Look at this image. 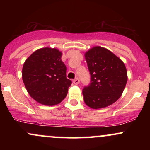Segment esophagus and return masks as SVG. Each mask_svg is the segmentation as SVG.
<instances>
[{"instance_id": "34e87169", "label": "esophagus", "mask_w": 150, "mask_h": 150, "mask_svg": "<svg viewBox=\"0 0 150 150\" xmlns=\"http://www.w3.org/2000/svg\"><path fill=\"white\" fill-rule=\"evenodd\" d=\"M79 83H80V80L78 78H75L73 80V84H75V85H78Z\"/></svg>"}]
</instances>
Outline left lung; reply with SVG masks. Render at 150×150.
Returning <instances> with one entry per match:
<instances>
[{
    "mask_svg": "<svg viewBox=\"0 0 150 150\" xmlns=\"http://www.w3.org/2000/svg\"><path fill=\"white\" fill-rule=\"evenodd\" d=\"M91 81L82 89L85 104L94 109L110 106L119 99L128 76L123 62L109 50L95 46L85 53Z\"/></svg>",
    "mask_w": 150,
    "mask_h": 150,
    "instance_id": "8db88e82",
    "label": "left lung"
}]
</instances>
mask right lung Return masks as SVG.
Returning a JSON list of instances; mask_svg holds the SVG:
<instances>
[{
	"label": "right lung",
	"mask_w": 150,
	"mask_h": 150,
	"mask_svg": "<svg viewBox=\"0 0 150 150\" xmlns=\"http://www.w3.org/2000/svg\"><path fill=\"white\" fill-rule=\"evenodd\" d=\"M62 53L56 49H38L26 60L22 80L30 95L46 106L61 103L66 97L72 81L66 77Z\"/></svg>",
	"instance_id": "1"
}]
</instances>
